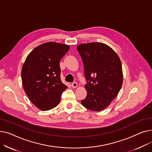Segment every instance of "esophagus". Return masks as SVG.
I'll list each match as a JSON object with an SVG mask.
<instances>
[{
    "mask_svg": "<svg viewBox=\"0 0 152 152\" xmlns=\"http://www.w3.org/2000/svg\"><path fill=\"white\" fill-rule=\"evenodd\" d=\"M71 86L73 88H76V87H77V84L76 82H74L71 84Z\"/></svg>",
    "mask_w": 152,
    "mask_h": 152,
    "instance_id": "1",
    "label": "esophagus"
}]
</instances>
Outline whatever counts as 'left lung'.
Masks as SVG:
<instances>
[{
	"instance_id": "8db88e82",
	"label": "left lung",
	"mask_w": 152,
	"mask_h": 152,
	"mask_svg": "<svg viewBox=\"0 0 152 152\" xmlns=\"http://www.w3.org/2000/svg\"><path fill=\"white\" fill-rule=\"evenodd\" d=\"M77 49L87 81V96L81 103L90 110L101 111L110 105L122 87L121 60L110 46L101 42L81 44Z\"/></svg>"
}]
</instances>
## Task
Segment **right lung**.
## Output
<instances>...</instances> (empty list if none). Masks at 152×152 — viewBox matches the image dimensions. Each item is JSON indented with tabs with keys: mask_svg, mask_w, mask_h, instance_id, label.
I'll list each match as a JSON object with an SVG mask.
<instances>
[{
	"mask_svg": "<svg viewBox=\"0 0 152 152\" xmlns=\"http://www.w3.org/2000/svg\"><path fill=\"white\" fill-rule=\"evenodd\" d=\"M69 49L66 44L46 42L32 50L23 63L24 90L39 110L47 111L57 107L61 94L67 89L60 79V60Z\"/></svg>",
	"mask_w": 152,
	"mask_h": 152,
	"instance_id": "add662e5",
	"label": "right lung"
}]
</instances>
